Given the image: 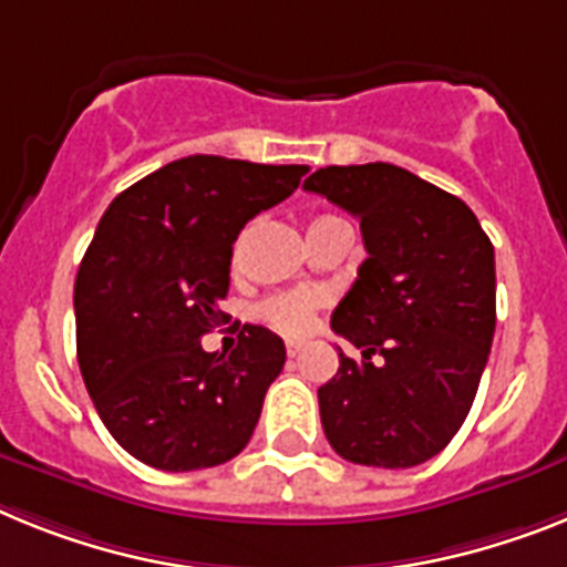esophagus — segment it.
Segmentation results:
<instances>
[{"mask_svg": "<svg viewBox=\"0 0 567 567\" xmlns=\"http://www.w3.org/2000/svg\"><path fill=\"white\" fill-rule=\"evenodd\" d=\"M285 351H288V357H297L299 351H302V342H297V340H288V342H285Z\"/></svg>", "mask_w": 567, "mask_h": 567, "instance_id": "34e87169", "label": "esophagus"}]
</instances>
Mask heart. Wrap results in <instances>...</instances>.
<instances>
[{
  "label": "heart",
  "instance_id": "b5f03b06",
  "mask_svg": "<svg viewBox=\"0 0 567 567\" xmlns=\"http://www.w3.org/2000/svg\"><path fill=\"white\" fill-rule=\"evenodd\" d=\"M328 218V216H320ZM317 218V221H320ZM320 306V297L313 291H288V293H276V297H268L259 306V317L265 322L282 331V334H306L313 322V311Z\"/></svg>",
  "mask_w": 567,
  "mask_h": 567
}]
</instances>
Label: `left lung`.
I'll return each mask as SVG.
<instances>
[{
  "instance_id": "1",
  "label": "left lung",
  "mask_w": 567,
  "mask_h": 567,
  "mask_svg": "<svg viewBox=\"0 0 567 567\" xmlns=\"http://www.w3.org/2000/svg\"><path fill=\"white\" fill-rule=\"evenodd\" d=\"M308 193L360 218L365 261L331 313L363 351L320 386L328 444L363 467L437 455L478 392L496 331V256L467 204L394 164L326 166Z\"/></svg>"
}]
</instances>
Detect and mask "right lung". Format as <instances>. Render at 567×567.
I'll return each mask as SVG.
<instances>
[{
    "instance_id": "obj_1",
    "label": "right lung",
    "mask_w": 567,
    "mask_h": 567,
    "mask_svg": "<svg viewBox=\"0 0 567 567\" xmlns=\"http://www.w3.org/2000/svg\"><path fill=\"white\" fill-rule=\"evenodd\" d=\"M302 164L189 155L123 189L100 218L74 282L78 360L112 437L155 470L236 458L254 435L285 342L245 326L230 354L202 337L227 322L233 241L285 202Z\"/></svg>"
}]
</instances>
